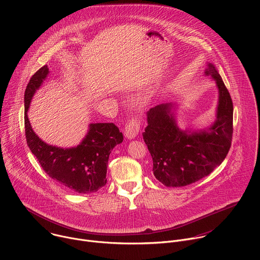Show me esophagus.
I'll use <instances>...</instances> for the list:
<instances>
[{"instance_id":"esophagus-1","label":"esophagus","mask_w":260,"mask_h":260,"mask_svg":"<svg viewBox=\"0 0 260 260\" xmlns=\"http://www.w3.org/2000/svg\"><path fill=\"white\" fill-rule=\"evenodd\" d=\"M140 127H141L140 120L137 118H133L124 127V137L128 140L134 139L139 134Z\"/></svg>"}]
</instances>
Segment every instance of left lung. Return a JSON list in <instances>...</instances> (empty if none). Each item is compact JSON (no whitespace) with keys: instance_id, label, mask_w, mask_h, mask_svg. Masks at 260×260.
<instances>
[{"instance_id":"obj_1","label":"left lung","mask_w":260,"mask_h":260,"mask_svg":"<svg viewBox=\"0 0 260 260\" xmlns=\"http://www.w3.org/2000/svg\"><path fill=\"white\" fill-rule=\"evenodd\" d=\"M205 75L218 89L215 121L201 129H182L177 124V105L167 103L151 108L143 133L153 160L155 178L168 187H182L211 174L226 157L233 139L234 106L217 69L207 63Z\"/></svg>"}]
</instances>
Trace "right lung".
<instances>
[{"label": "right lung", "instance_id": "right-lung-1", "mask_svg": "<svg viewBox=\"0 0 260 260\" xmlns=\"http://www.w3.org/2000/svg\"><path fill=\"white\" fill-rule=\"evenodd\" d=\"M49 74L47 66L31 76L24 91V127L27 146L44 172L63 187L77 193L98 191L107 183V166L113 148L123 136L114 123H90L81 143L61 148L42 141L34 132L27 117L31 99Z\"/></svg>", "mask_w": 260, "mask_h": 260}]
</instances>
